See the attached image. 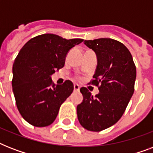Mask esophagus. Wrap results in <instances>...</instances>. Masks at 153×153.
<instances>
[{
	"label": "esophagus",
	"mask_w": 153,
	"mask_h": 153,
	"mask_svg": "<svg viewBox=\"0 0 153 153\" xmlns=\"http://www.w3.org/2000/svg\"><path fill=\"white\" fill-rule=\"evenodd\" d=\"M80 89V86L78 84H74V91H79Z\"/></svg>",
	"instance_id": "34e87169"
}]
</instances>
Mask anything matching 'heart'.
Here are the masks:
<instances>
[{
    "instance_id": "heart-1",
    "label": "heart",
    "mask_w": 153,
    "mask_h": 153,
    "mask_svg": "<svg viewBox=\"0 0 153 153\" xmlns=\"http://www.w3.org/2000/svg\"><path fill=\"white\" fill-rule=\"evenodd\" d=\"M77 79H79V78H77Z\"/></svg>"
}]
</instances>
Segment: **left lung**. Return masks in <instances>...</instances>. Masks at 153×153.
<instances>
[{
  "label": "left lung",
  "mask_w": 153,
  "mask_h": 153,
  "mask_svg": "<svg viewBox=\"0 0 153 153\" xmlns=\"http://www.w3.org/2000/svg\"><path fill=\"white\" fill-rule=\"evenodd\" d=\"M84 44L97 55V70L90 84L98 86L99 93L94 96L82 87L83 101L77 106V115L83 128L100 132L117 123L126 111L134 92L136 66L128 48L117 40L101 38Z\"/></svg>",
  "instance_id": "1"
}]
</instances>
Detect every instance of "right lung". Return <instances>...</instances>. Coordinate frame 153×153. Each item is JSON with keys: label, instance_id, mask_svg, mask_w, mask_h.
<instances>
[{"label": "right lung", "instance_id": "add662e5", "mask_svg": "<svg viewBox=\"0 0 153 153\" xmlns=\"http://www.w3.org/2000/svg\"><path fill=\"white\" fill-rule=\"evenodd\" d=\"M82 41L43 34L28 40L20 49L13 64L12 85L18 110L30 125L50 126L61 105L71 94V82L55 85L51 75L63 67L70 49Z\"/></svg>", "mask_w": 153, "mask_h": 153}]
</instances>
